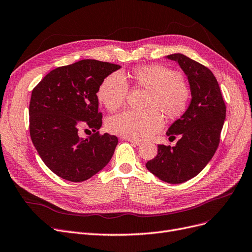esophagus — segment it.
Segmentation results:
<instances>
[{"label": "esophagus", "mask_w": 252, "mask_h": 252, "mask_svg": "<svg viewBox=\"0 0 252 252\" xmlns=\"http://www.w3.org/2000/svg\"><path fill=\"white\" fill-rule=\"evenodd\" d=\"M128 142H130V143H132L133 145H135V146H140L143 144V142L142 140H138V139H132V138H126Z\"/></svg>", "instance_id": "obj_1"}]
</instances>
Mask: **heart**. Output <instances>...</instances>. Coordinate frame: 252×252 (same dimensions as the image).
Instances as JSON below:
<instances>
[{"instance_id":"1","label":"heart","mask_w":252,"mask_h":252,"mask_svg":"<svg viewBox=\"0 0 252 252\" xmlns=\"http://www.w3.org/2000/svg\"><path fill=\"white\" fill-rule=\"evenodd\" d=\"M134 84L149 91L146 110H125L107 120V129L115 134L132 139H145L163 126L159 108L166 117L176 119L186 110L190 91L176 71L164 66L150 65L133 70ZM129 85L120 72L107 75L100 85L97 97L108 110H116L128 96Z\"/></svg>"}]
</instances>
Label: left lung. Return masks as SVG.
I'll return each instance as SVG.
<instances>
[{"label":"left lung","instance_id":"1","mask_svg":"<svg viewBox=\"0 0 252 252\" xmlns=\"http://www.w3.org/2000/svg\"><path fill=\"white\" fill-rule=\"evenodd\" d=\"M187 75L191 102L184 115L167 130L180 135L175 147L158 145L157 156L146 167L160 180L180 184L198 175L214 156L220 142L226 107L218 82L206 66L182 54L168 55Z\"/></svg>","mask_w":252,"mask_h":252}]
</instances>
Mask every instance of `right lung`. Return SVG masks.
Masks as SVG:
<instances>
[{"label": "right lung", "instance_id": "1", "mask_svg": "<svg viewBox=\"0 0 252 252\" xmlns=\"http://www.w3.org/2000/svg\"><path fill=\"white\" fill-rule=\"evenodd\" d=\"M121 66L82 60L47 73L32 91L30 135L45 165L60 178L83 182L112 159L118 137L100 134L102 114L97 91L103 79ZM94 132L87 139L82 129Z\"/></svg>", "mask_w": 252, "mask_h": 252}]
</instances>
